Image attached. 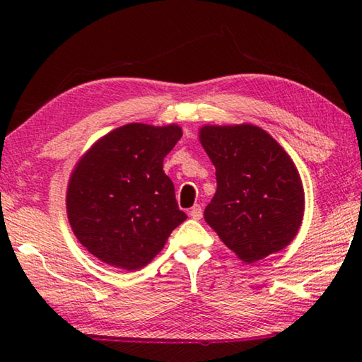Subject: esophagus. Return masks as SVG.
Wrapping results in <instances>:
<instances>
[{
    "label": "esophagus",
    "instance_id": "1",
    "mask_svg": "<svg viewBox=\"0 0 362 362\" xmlns=\"http://www.w3.org/2000/svg\"><path fill=\"white\" fill-rule=\"evenodd\" d=\"M189 217L194 218V220H199L201 217H203V209H201L199 204H194L192 207V211H189Z\"/></svg>",
    "mask_w": 362,
    "mask_h": 362
}]
</instances>
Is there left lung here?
Returning <instances> with one entry per match:
<instances>
[{
    "mask_svg": "<svg viewBox=\"0 0 362 362\" xmlns=\"http://www.w3.org/2000/svg\"><path fill=\"white\" fill-rule=\"evenodd\" d=\"M199 142L217 177L204 220L225 246L246 263L289 246L302 225L305 194L283 146L254 124L204 126Z\"/></svg>",
    "mask_w": 362,
    "mask_h": 362,
    "instance_id": "left-lung-1",
    "label": "left lung"
}]
</instances>
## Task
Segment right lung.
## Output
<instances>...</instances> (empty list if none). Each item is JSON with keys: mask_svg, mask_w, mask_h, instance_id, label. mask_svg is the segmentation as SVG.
<instances>
[{"mask_svg": "<svg viewBox=\"0 0 362 362\" xmlns=\"http://www.w3.org/2000/svg\"><path fill=\"white\" fill-rule=\"evenodd\" d=\"M180 137L177 124L131 122L97 140L76 163L66 216L78 241L107 265L129 272L148 265L187 218L163 170Z\"/></svg>", "mask_w": 362, "mask_h": 362, "instance_id": "obj_1", "label": "right lung"}]
</instances>
